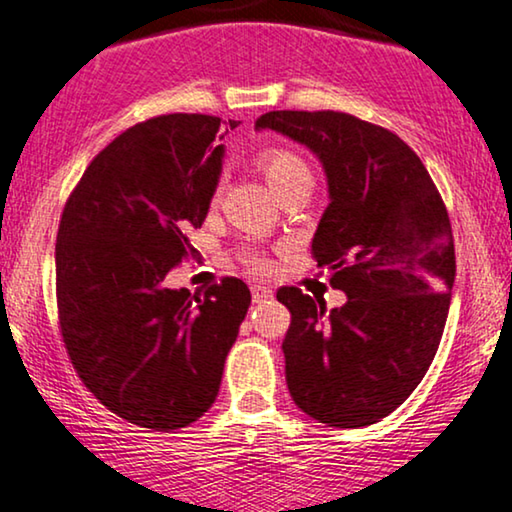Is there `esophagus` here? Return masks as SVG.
Instances as JSON below:
<instances>
[{
	"label": "esophagus",
	"instance_id": "34e87169",
	"mask_svg": "<svg viewBox=\"0 0 512 512\" xmlns=\"http://www.w3.org/2000/svg\"><path fill=\"white\" fill-rule=\"evenodd\" d=\"M274 297V292H271L267 285H255V288H252V302H267V299H271Z\"/></svg>",
	"mask_w": 512,
	"mask_h": 512
}]
</instances>
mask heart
I'll return each mask as SVG.
<instances>
[{"label":"heart","instance_id":"1","mask_svg":"<svg viewBox=\"0 0 512 512\" xmlns=\"http://www.w3.org/2000/svg\"><path fill=\"white\" fill-rule=\"evenodd\" d=\"M257 166H260V170L264 173V177H267L269 185L274 187L276 194H281L283 189L295 180V177L309 173L306 163L299 159L297 154L288 152V149H278V147L262 149V152L257 154ZM243 262L248 264L252 271H269L267 255H262V252L257 250L245 252Z\"/></svg>","mask_w":512,"mask_h":512}]
</instances>
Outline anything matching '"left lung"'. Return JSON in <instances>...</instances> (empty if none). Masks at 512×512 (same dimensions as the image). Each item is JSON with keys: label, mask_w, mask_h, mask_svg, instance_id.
I'll list each match as a JSON object with an SVG mask.
<instances>
[{"label": "left lung", "mask_w": 512, "mask_h": 512, "mask_svg": "<svg viewBox=\"0 0 512 512\" xmlns=\"http://www.w3.org/2000/svg\"><path fill=\"white\" fill-rule=\"evenodd\" d=\"M257 131L288 135L323 163L327 203L313 234L318 267L346 304L278 290L292 313L285 381L320 424L360 428L403 405L431 367L456 274L438 187L398 135L344 112H267Z\"/></svg>", "instance_id": "8db88e82"}]
</instances>
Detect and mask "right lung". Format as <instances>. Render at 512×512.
<instances>
[{"instance_id":"right-lung-1","label":"right lung","mask_w":512,"mask_h":512,"mask_svg":"<svg viewBox=\"0 0 512 512\" xmlns=\"http://www.w3.org/2000/svg\"><path fill=\"white\" fill-rule=\"evenodd\" d=\"M220 126L208 114L131 126L88 163L60 217L58 320L74 370L109 412L152 431L210 410L250 306L238 278L203 295L163 283L196 255L189 231L220 180Z\"/></svg>"}]
</instances>
